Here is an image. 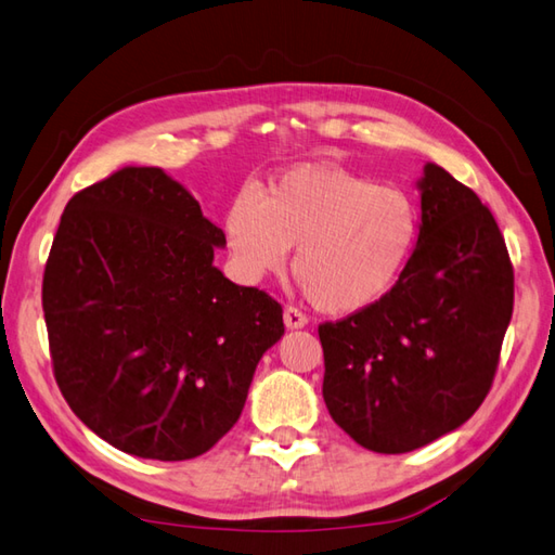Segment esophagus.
<instances>
[{
	"mask_svg": "<svg viewBox=\"0 0 555 555\" xmlns=\"http://www.w3.org/2000/svg\"><path fill=\"white\" fill-rule=\"evenodd\" d=\"M284 322L288 330H302L308 324V318L298 308H286L284 310Z\"/></svg>",
	"mask_w": 555,
	"mask_h": 555,
	"instance_id": "esophagus-1",
	"label": "esophagus"
}]
</instances>
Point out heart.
Returning <instances> with one entry per match:
<instances>
[{
	"mask_svg": "<svg viewBox=\"0 0 555 555\" xmlns=\"http://www.w3.org/2000/svg\"><path fill=\"white\" fill-rule=\"evenodd\" d=\"M223 233L235 274L257 284L286 267L314 308L353 314L395 291L418 241L409 194L330 163H300L271 178L259 199L228 204Z\"/></svg>",
	"mask_w": 555,
	"mask_h": 555,
	"instance_id": "heart-1",
	"label": "heart"
}]
</instances>
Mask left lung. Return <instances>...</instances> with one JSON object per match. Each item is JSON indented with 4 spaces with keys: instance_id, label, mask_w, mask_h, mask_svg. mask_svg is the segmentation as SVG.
<instances>
[{
    "instance_id": "obj_1",
    "label": "left lung",
    "mask_w": 555,
    "mask_h": 555,
    "mask_svg": "<svg viewBox=\"0 0 555 555\" xmlns=\"http://www.w3.org/2000/svg\"><path fill=\"white\" fill-rule=\"evenodd\" d=\"M418 241L395 291L320 324L322 397L365 450L401 454L457 430L491 389L515 279L493 214L426 163Z\"/></svg>"
}]
</instances>
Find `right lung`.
Here are the masks:
<instances>
[{"mask_svg": "<svg viewBox=\"0 0 555 555\" xmlns=\"http://www.w3.org/2000/svg\"><path fill=\"white\" fill-rule=\"evenodd\" d=\"M190 190L122 168L69 199L42 279L54 377L98 438L144 460L211 450L241 418L284 310L214 264Z\"/></svg>", "mask_w": 555, "mask_h": 555, "instance_id": "add662e5", "label": "right lung"}]
</instances>
